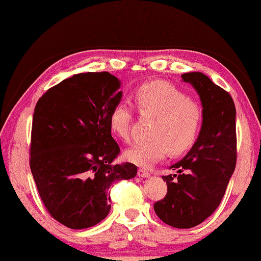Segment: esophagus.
I'll list each match as a JSON object with an SVG mask.
<instances>
[{
  "label": "esophagus",
  "instance_id": "1",
  "mask_svg": "<svg viewBox=\"0 0 261 261\" xmlns=\"http://www.w3.org/2000/svg\"><path fill=\"white\" fill-rule=\"evenodd\" d=\"M138 176H139V177H143V178H147V177H149V174H148V171H146V170L139 169L138 170Z\"/></svg>",
  "mask_w": 261,
  "mask_h": 261
}]
</instances>
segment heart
I'll list each match as a JSON object with an SVG mask.
<instances>
[{"label": "heart", "mask_w": 261, "mask_h": 261, "mask_svg": "<svg viewBox=\"0 0 261 261\" xmlns=\"http://www.w3.org/2000/svg\"><path fill=\"white\" fill-rule=\"evenodd\" d=\"M135 98L141 113L158 116L153 127L154 139L135 144L124 152L129 162L151 168L168 152L178 154L196 141L201 124V109L169 83L155 81L137 88ZM132 110L125 102L117 103L109 114V129L124 141L130 139Z\"/></svg>", "instance_id": "1"}]
</instances>
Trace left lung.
I'll use <instances>...</instances> for the list:
<instances>
[{"label":"left lung","mask_w":261,"mask_h":261,"mask_svg":"<svg viewBox=\"0 0 261 261\" xmlns=\"http://www.w3.org/2000/svg\"><path fill=\"white\" fill-rule=\"evenodd\" d=\"M182 81L199 95L202 122L196 143L182 160L162 176L168 191L154 211L178 229L196 227L218 208L236 167V108L233 100L202 72H187Z\"/></svg>","instance_id":"1"}]
</instances>
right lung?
I'll return each mask as SVG.
<instances>
[{
  "mask_svg": "<svg viewBox=\"0 0 261 261\" xmlns=\"http://www.w3.org/2000/svg\"><path fill=\"white\" fill-rule=\"evenodd\" d=\"M121 84L106 71L77 73L49 88L34 108L31 171L49 214L68 228L101 222L112 184L137 175L134 163L113 165L120 147L109 114L121 102Z\"/></svg>",
  "mask_w": 261,
  "mask_h": 261,
  "instance_id": "1",
  "label": "right lung"
}]
</instances>
